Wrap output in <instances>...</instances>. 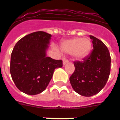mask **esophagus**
<instances>
[{"mask_svg": "<svg viewBox=\"0 0 120 120\" xmlns=\"http://www.w3.org/2000/svg\"><path fill=\"white\" fill-rule=\"evenodd\" d=\"M69 62V60H67V59H64V60H63V65H65V64H68Z\"/></svg>", "mask_w": 120, "mask_h": 120, "instance_id": "34e87169", "label": "esophagus"}]
</instances>
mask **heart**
<instances>
[{
    "label": "heart",
    "mask_w": 120,
    "mask_h": 120,
    "mask_svg": "<svg viewBox=\"0 0 120 120\" xmlns=\"http://www.w3.org/2000/svg\"><path fill=\"white\" fill-rule=\"evenodd\" d=\"M63 51L72 54L74 58L81 60L86 58L92 49V42L87 38H75L66 40L62 43Z\"/></svg>",
    "instance_id": "heart-1"
}]
</instances>
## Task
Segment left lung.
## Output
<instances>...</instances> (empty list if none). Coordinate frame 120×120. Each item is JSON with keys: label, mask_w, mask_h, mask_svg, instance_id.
<instances>
[{"label": "left lung", "mask_w": 120, "mask_h": 120, "mask_svg": "<svg viewBox=\"0 0 120 120\" xmlns=\"http://www.w3.org/2000/svg\"><path fill=\"white\" fill-rule=\"evenodd\" d=\"M93 49L83 61L74 62L75 70L69 78L74 90L83 96L98 94L105 86L111 71V56L103 42L90 35Z\"/></svg>", "instance_id": "8db88e82"}]
</instances>
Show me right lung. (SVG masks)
I'll use <instances>...</instances> for the list:
<instances>
[{
    "mask_svg": "<svg viewBox=\"0 0 120 120\" xmlns=\"http://www.w3.org/2000/svg\"><path fill=\"white\" fill-rule=\"evenodd\" d=\"M51 34L37 31L19 40L11 56L10 73L15 86L25 94L35 95L46 89L55 69L62 61L46 56Z\"/></svg>",
    "mask_w": 120,
    "mask_h": 120,
    "instance_id": "add662e5",
    "label": "right lung"
}]
</instances>
